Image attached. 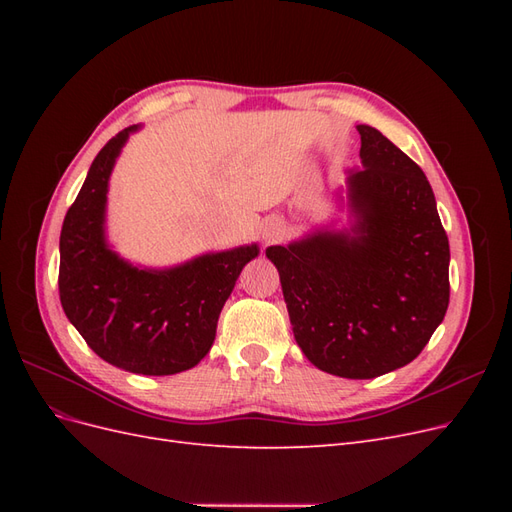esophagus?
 Masks as SVG:
<instances>
[{"label": "esophagus", "instance_id": "1", "mask_svg": "<svg viewBox=\"0 0 512 512\" xmlns=\"http://www.w3.org/2000/svg\"><path fill=\"white\" fill-rule=\"evenodd\" d=\"M280 237H282V228L277 226V224L265 230V239H267V241H275V239H280Z\"/></svg>", "mask_w": 512, "mask_h": 512}]
</instances>
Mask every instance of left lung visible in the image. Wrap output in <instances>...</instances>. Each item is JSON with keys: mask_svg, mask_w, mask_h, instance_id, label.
Instances as JSON below:
<instances>
[{"mask_svg": "<svg viewBox=\"0 0 512 512\" xmlns=\"http://www.w3.org/2000/svg\"><path fill=\"white\" fill-rule=\"evenodd\" d=\"M359 134L365 168L348 177L352 235L318 232L267 247V258L307 359L369 380L414 361L444 320L451 250L421 166L376 128Z\"/></svg>", "mask_w": 512, "mask_h": 512, "instance_id": "obj_1", "label": "left lung"}]
</instances>
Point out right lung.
Masks as SVG:
<instances>
[{
    "label": "right lung",
    "instance_id": "1",
    "mask_svg": "<svg viewBox=\"0 0 512 512\" xmlns=\"http://www.w3.org/2000/svg\"><path fill=\"white\" fill-rule=\"evenodd\" d=\"M130 126L91 164L59 237L61 307L100 359L132 374L170 376L211 350L218 318L256 245L207 254L168 271H141L104 243V205L113 164Z\"/></svg>",
    "mask_w": 512,
    "mask_h": 512
}]
</instances>
